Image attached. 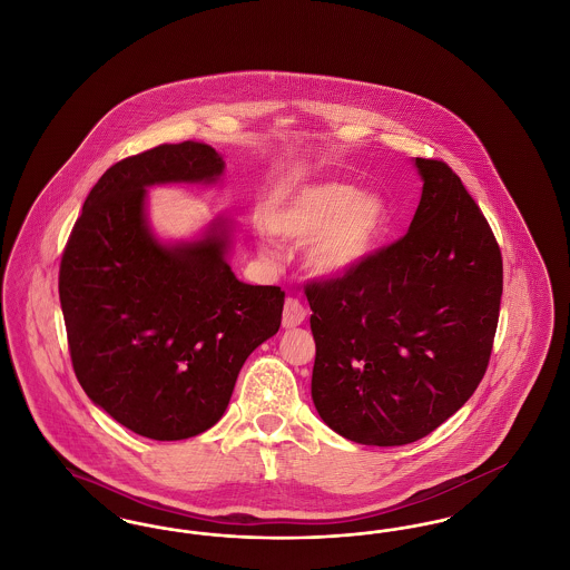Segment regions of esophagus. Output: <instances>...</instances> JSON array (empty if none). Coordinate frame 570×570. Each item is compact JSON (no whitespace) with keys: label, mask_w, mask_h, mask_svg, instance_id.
<instances>
[{"label":"esophagus","mask_w":570,"mask_h":570,"mask_svg":"<svg viewBox=\"0 0 570 570\" xmlns=\"http://www.w3.org/2000/svg\"><path fill=\"white\" fill-rule=\"evenodd\" d=\"M307 312L305 307L298 303L297 298H286L284 303V314H282V325L286 328H295V326L303 325Z\"/></svg>","instance_id":"esophagus-1"}]
</instances>
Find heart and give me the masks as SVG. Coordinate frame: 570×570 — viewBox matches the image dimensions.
<instances>
[{
  "mask_svg": "<svg viewBox=\"0 0 570 570\" xmlns=\"http://www.w3.org/2000/svg\"><path fill=\"white\" fill-rule=\"evenodd\" d=\"M277 239L306 244L303 263L314 277H344L361 267L379 247L389 226V205L379 191H358L351 184L323 181L303 186L272 205L265 216ZM258 252L275 258L273 242L263 235Z\"/></svg>",
  "mask_w": 570,
  "mask_h": 570,
  "instance_id": "heart-1",
  "label": "heart"
}]
</instances>
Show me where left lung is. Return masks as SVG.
I'll list each match as a JSON object with an SVG mask.
<instances>
[{
  "label": "left lung",
  "mask_w": 570,
  "mask_h": 570,
  "mask_svg": "<svg viewBox=\"0 0 570 570\" xmlns=\"http://www.w3.org/2000/svg\"><path fill=\"white\" fill-rule=\"evenodd\" d=\"M423 194L406 235L305 295L316 342L312 400L353 442L432 434L485 376L502 256L488 219L440 160L414 158Z\"/></svg>",
  "instance_id": "left-lung-1"
}]
</instances>
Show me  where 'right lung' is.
I'll return each mask as SVG.
<instances>
[{"label": "right lung", "mask_w": 570, "mask_h": 570, "mask_svg": "<svg viewBox=\"0 0 570 570\" xmlns=\"http://www.w3.org/2000/svg\"><path fill=\"white\" fill-rule=\"evenodd\" d=\"M224 160L186 140L112 164L85 198L59 267L75 374L98 407L135 434L186 440L214 428L245 358L282 323L284 291L237 279L233 222L163 242L147 188L214 186Z\"/></svg>", "instance_id": "obj_1"}]
</instances>
